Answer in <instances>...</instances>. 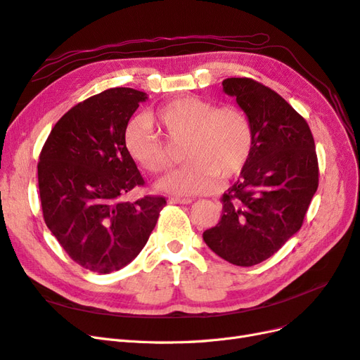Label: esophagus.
I'll return each instance as SVG.
<instances>
[{
  "mask_svg": "<svg viewBox=\"0 0 360 360\" xmlns=\"http://www.w3.org/2000/svg\"><path fill=\"white\" fill-rule=\"evenodd\" d=\"M193 199L190 197H169V203H176V205H188Z\"/></svg>",
  "mask_w": 360,
  "mask_h": 360,
  "instance_id": "34e87169",
  "label": "esophagus"
}]
</instances>
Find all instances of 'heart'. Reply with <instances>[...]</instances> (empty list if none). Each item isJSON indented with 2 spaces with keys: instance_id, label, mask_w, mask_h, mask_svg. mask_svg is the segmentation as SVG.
Returning a JSON list of instances; mask_svg holds the SVG:
<instances>
[{
  "instance_id": "1",
  "label": "heart",
  "mask_w": 360,
  "mask_h": 360,
  "mask_svg": "<svg viewBox=\"0 0 360 360\" xmlns=\"http://www.w3.org/2000/svg\"><path fill=\"white\" fill-rule=\"evenodd\" d=\"M170 143L184 142L188 163L158 182V190L172 194H199L214 188L217 179L233 176L247 163L254 133L248 117L233 106L197 97H181L161 106L148 118L133 120L124 131L127 153L142 169L160 173L170 167V150L155 130Z\"/></svg>"
}]
</instances>
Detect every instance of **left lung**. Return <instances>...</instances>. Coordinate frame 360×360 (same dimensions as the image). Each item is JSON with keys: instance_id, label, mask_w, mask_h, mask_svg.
Returning a JSON list of instances; mask_svg holds the SVG:
<instances>
[{"instance_id": "left-lung-1", "label": "left lung", "mask_w": 360, "mask_h": 360, "mask_svg": "<svg viewBox=\"0 0 360 360\" xmlns=\"http://www.w3.org/2000/svg\"><path fill=\"white\" fill-rule=\"evenodd\" d=\"M254 133L239 179L223 195L219 223L203 231L217 256L236 266L269 259L302 227L319 187L316 145L307 121L275 91L248 77L223 80Z\"/></svg>"}]
</instances>
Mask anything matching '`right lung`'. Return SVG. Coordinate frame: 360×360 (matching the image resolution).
Here are the masks:
<instances>
[{"label": "right lung", "mask_w": 360, "mask_h": 360, "mask_svg": "<svg viewBox=\"0 0 360 360\" xmlns=\"http://www.w3.org/2000/svg\"><path fill=\"white\" fill-rule=\"evenodd\" d=\"M148 94L112 88L76 104L55 124L39 161L44 223L82 268L110 274L133 262L154 230L165 197H124L145 181L124 131Z\"/></svg>", "instance_id": "right-lung-1"}]
</instances>
